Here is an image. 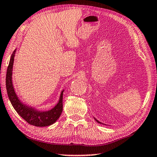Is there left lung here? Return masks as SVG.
I'll return each instance as SVG.
<instances>
[{
  "instance_id": "obj_1",
  "label": "left lung",
  "mask_w": 157,
  "mask_h": 157,
  "mask_svg": "<svg viewBox=\"0 0 157 157\" xmlns=\"http://www.w3.org/2000/svg\"><path fill=\"white\" fill-rule=\"evenodd\" d=\"M95 120H96V121H97V122H98V123H101V122H99V121H97V119H95Z\"/></svg>"
}]
</instances>
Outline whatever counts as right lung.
Wrapping results in <instances>:
<instances>
[{"instance_id": "1", "label": "right lung", "mask_w": 157, "mask_h": 157, "mask_svg": "<svg viewBox=\"0 0 157 157\" xmlns=\"http://www.w3.org/2000/svg\"><path fill=\"white\" fill-rule=\"evenodd\" d=\"M16 50L13 51L9 63L6 74V90L9 99L17 113L30 125L37 127H45L54 123L61 115L63 111V91L60 93V99L58 104L52 109L46 111H38L37 109L28 106L19 99L14 90L12 81L13 67Z\"/></svg>"}]
</instances>
